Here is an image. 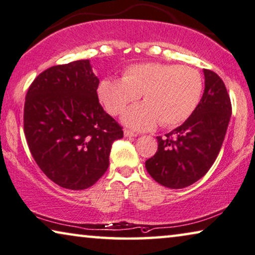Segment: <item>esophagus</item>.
Listing matches in <instances>:
<instances>
[{
  "label": "esophagus",
  "instance_id": "esophagus-1",
  "mask_svg": "<svg viewBox=\"0 0 255 255\" xmlns=\"http://www.w3.org/2000/svg\"><path fill=\"white\" fill-rule=\"evenodd\" d=\"M124 135H125V137H135V136H136L135 132L128 130V129H125Z\"/></svg>",
  "mask_w": 255,
  "mask_h": 255
}]
</instances>
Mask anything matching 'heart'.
Wrapping results in <instances>:
<instances>
[{
    "label": "heart",
    "instance_id": "b5f03b06",
    "mask_svg": "<svg viewBox=\"0 0 255 255\" xmlns=\"http://www.w3.org/2000/svg\"><path fill=\"white\" fill-rule=\"evenodd\" d=\"M204 90L199 71L176 64L144 63L127 67L123 79H104L98 97L110 115L117 116L142 95L144 103L132 105L123 121L136 130L158 124L174 127L184 123L198 106Z\"/></svg>",
    "mask_w": 255,
    "mask_h": 255
}]
</instances>
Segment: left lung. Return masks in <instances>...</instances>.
<instances>
[{
	"instance_id": "left-lung-1",
	"label": "left lung",
	"mask_w": 255,
	"mask_h": 255,
	"mask_svg": "<svg viewBox=\"0 0 255 255\" xmlns=\"http://www.w3.org/2000/svg\"><path fill=\"white\" fill-rule=\"evenodd\" d=\"M205 89L195 111L166 137L158 136V150L145 168L159 184L169 189L189 187L214 164L225 140L231 102L222 79L204 70Z\"/></svg>"
}]
</instances>
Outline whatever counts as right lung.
<instances>
[{"label":"right lung","mask_w":255,"mask_h":255,"mask_svg":"<svg viewBox=\"0 0 255 255\" xmlns=\"http://www.w3.org/2000/svg\"><path fill=\"white\" fill-rule=\"evenodd\" d=\"M88 59L52 66L29 86L24 132L40 169L59 187L83 190L104 175L123 127L100 104Z\"/></svg>","instance_id":"1"}]
</instances>
